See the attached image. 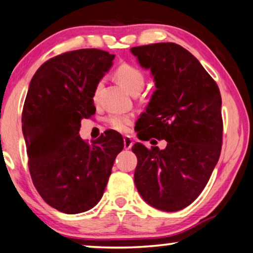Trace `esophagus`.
<instances>
[{"mask_svg": "<svg viewBox=\"0 0 253 253\" xmlns=\"http://www.w3.org/2000/svg\"><path fill=\"white\" fill-rule=\"evenodd\" d=\"M133 146V140L130 139L129 136H125L124 137V147L125 149H130Z\"/></svg>", "mask_w": 253, "mask_h": 253, "instance_id": "1", "label": "esophagus"}]
</instances>
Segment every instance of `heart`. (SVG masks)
<instances>
[{
  "mask_svg": "<svg viewBox=\"0 0 253 253\" xmlns=\"http://www.w3.org/2000/svg\"><path fill=\"white\" fill-rule=\"evenodd\" d=\"M116 79L130 95H139L146 83V76L142 70L135 66L128 65V63H124L118 67L116 70ZM100 86H102V83H97L95 91H93V99L95 100L98 98ZM106 123L111 128L125 133L132 126L133 117L129 114L112 113L106 118Z\"/></svg>",
  "mask_w": 253,
  "mask_h": 253,
  "instance_id": "obj_1",
  "label": "heart"
}]
</instances>
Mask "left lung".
Instances as JSON below:
<instances>
[{
	"label": "left lung",
	"mask_w": 253,
	"mask_h": 253,
	"mask_svg": "<svg viewBox=\"0 0 253 253\" xmlns=\"http://www.w3.org/2000/svg\"><path fill=\"white\" fill-rule=\"evenodd\" d=\"M154 76V95L139 120L140 140H166V149L132 148L137 157L136 188L146 201L177 211L199 197L216 166L223 121L218 86L195 56L174 42L130 48ZM147 129L151 134L147 133Z\"/></svg>",
	"instance_id": "8db88e82"
}]
</instances>
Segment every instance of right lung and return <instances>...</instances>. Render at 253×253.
Returning a JSON list of instances; mask_svg holds the SVG:
<instances>
[{"label": "right lung", "mask_w": 253, "mask_h": 253, "mask_svg": "<svg viewBox=\"0 0 253 253\" xmlns=\"http://www.w3.org/2000/svg\"><path fill=\"white\" fill-rule=\"evenodd\" d=\"M114 59L84 48L42 63L30 82L22 129L33 185L49 206L66 214L91 210L102 199L121 134L106 130L89 144L79 135L81 120L96 112L93 91Z\"/></svg>", "instance_id": "1"}]
</instances>
